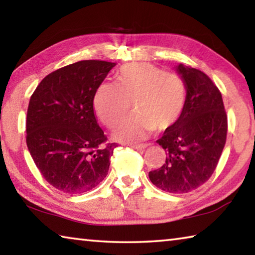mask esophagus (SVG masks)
Segmentation results:
<instances>
[{"label": "esophagus", "mask_w": 255, "mask_h": 255, "mask_svg": "<svg viewBox=\"0 0 255 255\" xmlns=\"http://www.w3.org/2000/svg\"><path fill=\"white\" fill-rule=\"evenodd\" d=\"M129 146H130V147H132V148L139 149V150H144L146 147H147V145H146V144H131Z\"/></svg>", "instance_id": "1"}]
</instances>
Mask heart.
Wrapping results in <instances>:
<instances>
[{
	"label": "heart",
	"instance_id": "obj_1",
	"mask_svg": "<svg viewBox=\"0 0 255 255\" xmlns=\"http://www.w3.org/2000/svg\"><path fill=\"white\" fill-rule=\"evenodd\" d=\"M187 86L182 77L149 63H130L120 67L116 84L103 82L98 86L93 106L99 119L112 128L130 109L114 132L123 141H136L153 131L166 130L182 115Z\"/></svg>",
	"mask_w": 255,
	"mask_h": 255
}]
</instances>
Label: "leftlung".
Listing matches in <instances>:
<instances>
[{
    "instance_id": "obj_1",
    "label": "left lung",
    "mask_w": 255,
    "mask_h": 255,
    "mask_svg": "<svg viewBox=\"0 0 255 255\" xmlns=\"http://www.w3.org/2000/svg\"><path fill=\"white\" fill-rule=\"evenodd\" d=\"M176 71L187 86V100L178 122L156 140L166 158L148 176L163 191L187 193L216 170L226 143L227 115L222 93L208 75L182 64Z\"/></svg>"
}]
</instances>
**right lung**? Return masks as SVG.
Masks as SVG:
<instances>
[{
	"label": "right lung",
	"instance_id": "add662e5",
	"mask_svg": "<svg viewBox=\"0 0 255 255\" xmlns=\"http://www.w3.org/2000/svg\"><path fill=\"white\" fill-rule=\"evenodd\" d=\"M116 63L81 60L47 75L30 98L27 146L41 175L59 191L76 195L108 174L117 144L99 127L94 94Z\"/></svg>",
	"mask_w": 255,
	"mask_h": 255
}]
</instances>
